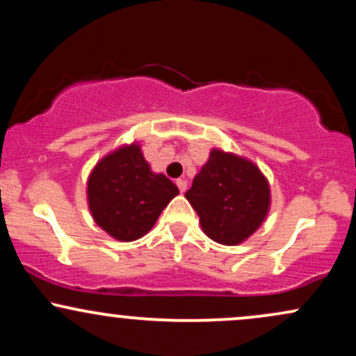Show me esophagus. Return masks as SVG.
Listing matches in <instances>:
<instances>
[{"label": "esophagus", "instance_id": "esophagus-1", "mask_svg": "<svg viewBox=\"0 0 356 356\" xmlns=\"http://www.w3.org/2000/svg\"><path fill=\"white\" fill-rule=\"evenodd\" d=\"M175 184H177L179 191H181L182 194L187 191V181H186V179H177V181H175Z\"/></svg>", "mask_w": 356, "mask_h": 356}]
</instances>
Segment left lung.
Here are the masks:
<instances>
[{"mask_svg": "<svg viewBox=\"0 0 356 356\" xmlns=\"http://www.w3.org/2000/svg\"><path fill=\"white\" fill-rule=\"evenodd\" d=\"M186 197L206 236L224 246H238L266 219L271 191L251 161L212 149Z\"/></svg>", "mask_w": 356, "mask_h": 356, "instance_id": "1", "label": "left lung"}]
</instances>
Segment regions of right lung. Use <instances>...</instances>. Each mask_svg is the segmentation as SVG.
Here are the masks:
<instances>
[{
  "mask_svg": "<svg viewBox=\"0 0 356 356\" xmlns=\"http://www.w3.org/2000/svg\"><path fill=\"white\" fill-rule=\"evenodd\" d=\"M177 186L150 170L140 145H122L97 162L88 175L92 218L113 239L136 241L154 227L175 195Z\"/></svg>",
  "mask_w": 356,
  "mask_h": 356,
  "instance_id": "add662e5",
  "label": "right lung"
}]
</instances>
